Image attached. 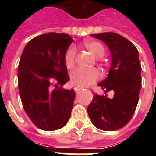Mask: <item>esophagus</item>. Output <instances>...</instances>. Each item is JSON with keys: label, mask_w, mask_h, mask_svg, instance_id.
<instances>
[{"label": "esophagus", "mask_w": 156, "mask_h": 156, "mask_svg": "<svg viewBox=\"0 0 156 156\" xmlns=\"http://www.w3.org/2000/svg\"><path fill=\"white\" fill-rule=\"evenodd\" d=\"M82 88H83L82 87H78V86H76V87H74V91L78 92V91H79V90H81Z\"/></svg>", "instance_id": "34e87169"}]
</instances>
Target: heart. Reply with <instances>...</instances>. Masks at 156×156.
<instances>
[{
	"instance_id": "1",
	"label": "heart",
	"mask_w": 156,
	"mask_h": 156,
	"mask_svg": "<svg viewBox=\"0 0 156 156\" xmlns=\"http://www.w3.org/2000/svg\"><path fill=\"white\" fill-rule=\"evenodd\" d=\"M84 47L94 58H102L105 55V48L98 41H87L84 43ZM75 58H76V50L73 47H70L66 51L64 56V62L67 68H73L75 64ZM99 77H100L99 71L96 68H92L88 70L83 68H77L72 72L70 75L72 83L78 87H84L91 84L97 81Z\"/></svg>"
}]
</instances>
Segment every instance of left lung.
<instances>
[{"label": "left lung", "instance_id": "obj_1", "mask_svg": "<svg viewBox=\"0 0 156 156\" xmlns=\"http://www.w3.org/2000/svg\"><path fill=\"white\" fill-rule=\"evenodd\" d=\"M110 50L111 68L108 77L98 83L104 95L94 94L88 114L95 127L115 131L125 126L133 117L141 88V65L137 48L130 41L115 32L93 34ZM112 91L113 97L108 98Z\"/></svg>", "mask_w": 156, "mask_h": 156}]
</instances>
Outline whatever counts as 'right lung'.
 Returning <instances> with one entry per match:
<instances>
[{"label":"right lung","instance_id":"1","mask_svg":"<svg viewBox=\"0 0 156 156\" xmlns=\"http://www.w3.org/2000/svg\"><path fill=\"white\" fill-rule=\"evenodd\" d=\"M73 39L50 32L37 36L22 51L18 65V88L24 110L40 129L63 127L70 118L75 94L62 88L70 78L65 52Z\"/></svg>","mask_w":156,"mask_h":156}]
</instances>
